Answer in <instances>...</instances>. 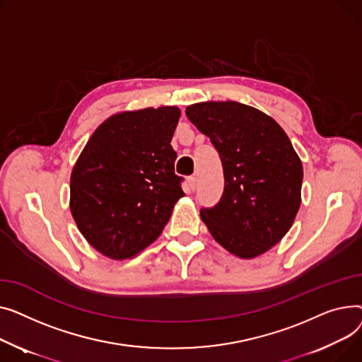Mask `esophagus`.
I'll return each instance as SVG.
<instances>
[{"mask_svg": "<svg viewBox=\"0 0 362 362\" xmlns=\"http://www.w3.org/2000/svg\"><path fill=\"white\" fill-rule=\"evenodd\" d=\"M187 182H188L189 189H193V191L196 189V187H197V178H196V177H188Z\"/></svg>", "mask_w": 362, "mask_h": 362, "instance_id": "34e87169", "label": "esophagus"}]
</instances>
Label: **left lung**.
<instances>
[{
    "label": "left lung",
    "instance_id": "obj_1",
    "mask_svg": "<svg viewBox=\"0 0 362 362\" xmlns=\"http://www.w3.org/2000/svg\"><path fill=\"white\" fill-rule=\"evenodd\" d=\"M187 118L218 151L225 177L221 202L202 209L211 237L240 259H254L278 244L301 204L303 163L272 117L252 106L200 102Z\"/></svg>",
    "mask_w": 362,
    "mask_h": 362
}]
</instances>
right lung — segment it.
Here are the masks:
<instances>
[{"mask_svg":"<svg viewBox=\"0 0 362 362\" xmlns=\"http://www.w3.org/2000/svg\"><path fill=\"white\" fill-rule=\"evenodd\" d=\"M177 106L124 111L105 119L70 178V210L86 241L112 260L151 245L184 196L171 146Z\"/></svg>","mask_w":362,"mask_h":362,"instance_id":"obj_1","label":"right lung"}]
</instances>
